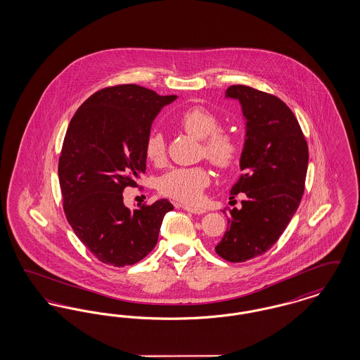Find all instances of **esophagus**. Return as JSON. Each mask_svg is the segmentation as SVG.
I'll return each mask as SVG.
<instances>
[{
    "mask_svg": "<svg viewBox=\"0 0 360 360\" xmlns=\"http://www.w3.org/2000/svg\"><path fill=\"white\" fill-rule=\"evenodd\" d=\"M182 207H184L186 212H188V213H193V214H204L206 212L204 207H195V206L188 205H184Z\"/></svg>",
    "mask_w": 360,
    "mask_h": 360,
    "instance_id": "obj_1",
    "label": "esophagus"
}]
</instances>
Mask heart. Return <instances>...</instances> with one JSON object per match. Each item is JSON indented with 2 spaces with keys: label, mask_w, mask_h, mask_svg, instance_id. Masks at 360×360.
Returning <instances> with one entry per match:
<instances>
[{
  "label": "heart",
  "mask_w": 360,
  "mask_h": 360,
  "mask_svg": "<svg viewBox=\"0 0 360 360\" xmlns=\"http://www.w3.org/2000/svg\"><path fill=\"white\" fill-rule=\"evenodd\" d=\"M179 125L188 135L202 140L206 159L219 169L232 167L239 158V143L236 137L220 129V119L213 112L201 106H193L179 117ZM146 156L153 163L166 159V140L159 131H153L146 140ZM209 174L202 167L174 169L165 174L159 182L160 194L184 204H197L209 185Z\"/></svg>",
  "instance_id": "obj_1"
}]
</instances>
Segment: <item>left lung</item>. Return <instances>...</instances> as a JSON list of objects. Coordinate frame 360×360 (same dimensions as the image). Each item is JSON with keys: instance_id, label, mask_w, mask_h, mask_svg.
<instances>
[{"instance_id": "8db88e82", "label": "left lung", "mask_w": 360, "mask_h": 360, "mask_svg": "<svg viewBox=\"0 0 360 360\" xmlns=\"http://www.w3.org/2000/svg\"><path fill=\"white\" fill-rule=\"evenodd\" d=\"M225 97L239 101L245 120L243 174L231 194L247 198L229 210L228 228L214 250L239 263L263 255L290 223L304 194L309 151L294 113L278 97L244 85L229 86Z\"/></svg>"}]
</instances>
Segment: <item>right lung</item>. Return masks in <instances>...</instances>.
<instances>
[{"label":"right lung","instance_id":"add662e5","mask_svg":"<svg viewBox=\"0 0 360 360\" xmlns=\"http://www.w3.org/2000/svg\"><path fill=\"white\" fill-rule=\"evenodd\" d=\"M175 98L139 85L105 87L70 121L58 166L63 209L78 239L105 264L124 267L147 257L174 207L163 198L131 210L122 191L146 172L153 121Z\"/></svg>","mask_w":360,"mask_h":360}]
</instances>
